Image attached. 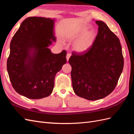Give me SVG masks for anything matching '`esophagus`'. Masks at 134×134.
Masks as SVG:
<instances>
[{
    "label": "esophagus",
    "mask_w": 134,
    "mask_h": 134,
    "mask_svg": "<svg viewBox=\"0 0 134 134\" xmlns=\"http://www.w3.org/2000/svg\"><path fill=\"white\" fill-rule=\"evenodd\" d=\"M70 56H71V55L70 54H67V55H66V60H67V61H68L69 60V58H70Z\"/></svg>",
    "instance_id": "obj_1"
}]
</instances>
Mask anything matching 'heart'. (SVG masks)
Masks as SVG:
<instances>
[{
	"label": "heart",
	"instance_id": "heart-1",
	"mask_svg": "<svg viewBox=\"0 0 134 134\" xmlns=\"http://www.w3.org/2000/svg\"><path fill=\"white\" fill-rule=\"evenodd\" d=\"M86 25H81L68 32L66 38L72 41L76 40L72 44L73 50L79 53L86 52L94 43L97 37V33L93 28H88Z\"/></svg>",
	"mask_w": 134,
	"mask_h": 134
}]
</instances>
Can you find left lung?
Returning <instances> with one entry per match:
<instances>
[{
	"instance_id": "1",
	"label": "left lung",
	"mask_w": 134,
	"mask_h": 134,
	"mask_svg": "<svg viewBox=\"0 0 134 134\" xmlns=\"http://www.w3.org/2000/svg\"><path fill=\"white\" fill-rule=\"evenodd\" d=\"M96 23L98 32L92 46L82 54L72 52L69 60L74 93L90 100L102 99L110 94L124 68L119 38L104 22Z\"/></svg>"
}]
</instances>
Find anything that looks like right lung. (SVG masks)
I'll list each match as a JSON object with an SVG mask.
<instances>
[{
    "instance_id": "add662e5",
    "label": "right lung",
    "mask_w": 134,
    "mask_h": 134,
    "mask_svg": "<svg viewBox=\"0 0 134 134\" xmlns=\"http://www.w3.org/2000/svg\"><path fill=\"white\" fill-rule=\"evenodd\" d=\"M55 19L31 17L24 20L12 38L7 67L18 94L32 99L50 96L56 73L66 63V51L55 54Z\"/></svg>"
}]
</instances>
